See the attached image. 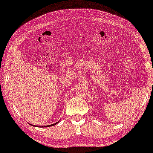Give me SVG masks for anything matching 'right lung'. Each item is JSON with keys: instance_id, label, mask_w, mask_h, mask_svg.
Listing matches in <instances>:
<instances>
[{"instance_id": "right-lung-1", "label": "right lung", "mask_w": 153, "mask_h": 153, "mask_svg": "<svg viewBox=\"0 0 153 153\" xmlns=\"http://www.w3.org/2000/svg\"><path fill=\"white\" fill-rule=\"evenodd\" d=\"M55 123V124H52V125H46V126H38V125H37V126H35V127H51V126H53V125H56V124H57V123Z\"/></svg>"}]
</instances>
